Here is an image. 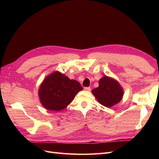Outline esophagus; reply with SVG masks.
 I'll return each mask as SVG.
<instances>
[{
    "label": "esophagus",
    "instance_id": "obj_1",
    "mask_svg": "<svg viewBox=\"0 0 159 159\" xmlns=\"http://www.w3.org/2000/svg\"><path fill=\"white\" fill-rule=\"evenodd\" d=\"M84 89L86 91H91V88L89 87H85V88H84Z\"/></svg>",
    "mask_w": 159,
    "mask_h": 159
}]
</instances>
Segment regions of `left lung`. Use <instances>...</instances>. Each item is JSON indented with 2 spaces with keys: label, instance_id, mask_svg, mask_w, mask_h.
I'll return each mask as SVG.
<instances>
[{
  "label": "left lung",
  "instance_id": "1",
  "mask_svg": "<svg viewBox=\"0 0 159 159\" xmlns=\"http://www.w3.org/2000/svg\"><path fill=\"white\" fill-rule=\"evenodd\" d=\"M91 92L99 103L107 107L118 103L123 96V89L117 80L104 76L99 81V87Z\"/></svg>",
  "mask_w": 159,
  "mask_h": 159
}]
</instances>
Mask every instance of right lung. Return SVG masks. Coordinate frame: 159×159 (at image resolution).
<instances>
[{
	"instance_id": "add662e5",
	"label": "right lung",
	"mask_w": 159,
	"mask_h": 159,
	"mask_svg": "<svg viewBox=\"0 0 159 159\" xmlns=\"http://www.w3.org/2000/svg\"><path fill=\"white\" fill-rule=\"evenodd\" d=\"M82 89L78 81L70 80L59 71H54L43 81L38 95L40 103L46 109L59 111L68 106Z\"/></svg>"
}]
</instances>
